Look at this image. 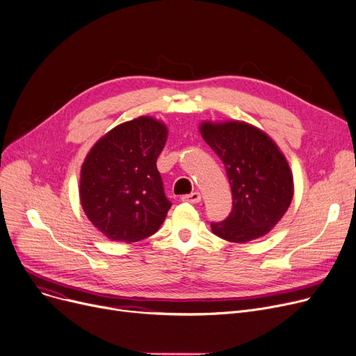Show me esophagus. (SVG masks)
<instances>
[{"label":"esophagus","mask_w":356,"mask_h":356,"mask_svg":"<svg viewBox=\"0 0 356 356\" xmlns=\"http://www.w3.org/2000/svg\"><path fill=\"white\" fill-rule=\"evenodd\" d=\"M181 200L183 202H189V203H199L202 200V196L199 192H193L191 195H184L181 196Z\"/></svg>","instance_id":"34e87169"}]
</instances>
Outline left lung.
<instances>
[{"label": "left lung", "mask_w": 356, "mask_h": 356, "mask_svg": "<svg viewBox=\"0 0 356 356\" xmlns=\"http://www.w3.org/2000/svg\"><path fill=\"white\" fill-rule=\"evenodd\" d=\"M199 129L225 165L232 191V211L225 220L211 223L212 232L236 244L264 236L284 216L294 193L284 154L264 131L247 122L204 121Z\"/></svg>", "instance_id": "8db88e82"}]
</instances>
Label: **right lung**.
Returning <instances> with one entry per match:
<instances>
[{
    "mask_svg": "<svg viewBox=\"0 0 356 356\" xmlns=\"http://www.w3.org/2000/svg\"><path fill=\"white\" fill-rule=\"evenodd\" d=\"M167 136L161 121L138 117L112 128L88 153L79 197L92 225L108 239L137 242L164 222L172 203L156 161Z\"/></svg>",
    "mask_w": 356,
    "mask_h": 356,
    "instance_id": "add662e5",
    "label": "right lung"
}]
</instances>
